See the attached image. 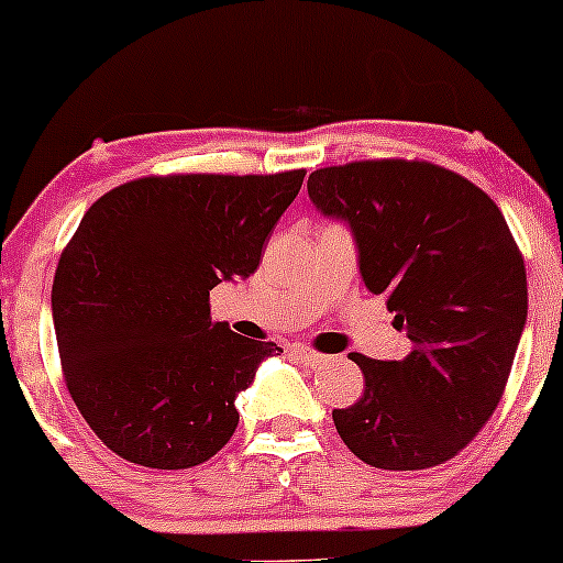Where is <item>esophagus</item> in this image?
Here are the masks:
<instances>
[{"label":"esophagus","mask_w":563,"mask_h":563,"mask_svg":"<svg viewBox=\"0 0 563 563\" xmlns=\"http://www.w3.org/2000/svg\"><path fill=\"white\" fill-rule=\"evenodd\" d=\"M294 352L299 355V361L305 363L307 368H323V366H329V361H331L329 355H323V352H318L312 347H294Z\"/></svg>","instance_id":"1"}]
</instances>
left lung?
<instances>
[{"mask_svg": "<svg viewBox=\"0 0 563 563\" xmlns=\"http://www.w3.org/2000/svg\"><path fill=\"white\" fill-rule=\"evenodd\" d=\"M310 200L350 224L366 288L411 339L404 361L352 352L363 395L333 409L357 460L428 471L499 406L527 323V267L484 189L428 159H355L310 173Z\"/></svg>", "mask_w": 563, "mask_h": 563, "instance_id": "left-lung-1", "label": "left lung"}]
</instances>
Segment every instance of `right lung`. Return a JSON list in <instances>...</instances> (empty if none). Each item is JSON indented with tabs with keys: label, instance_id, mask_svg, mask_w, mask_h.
Returning <instances> with one entry per match:
<instances>
[{
	"label": "right lung",
	"instance_id": "1",
	"mask_svg": "<svg viewBox=\"0 0 563 563\" xmlns=\"http://www.w3.org/2000/svg\"><path fill=\"white\" fill-rule=\"evenodd\" d=\"M305 173L144 176L82 216L55 267L53 323L71 400L117 456L184 471L227 446L234 398L280 347L211 320V291L256 272Z\"/></svg>",
	"mask_w": 563,
	"mask_h": 563
}]
</instances>
